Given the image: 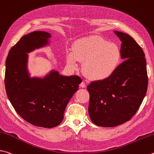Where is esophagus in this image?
I'll use <instances>...</instances> for the list:
<instances>
[{"instance_id": "esophagus-1", "label": "esophagus", "mask_w": 154, "mask_h": 154, "mask_svg": "<svg viewBox=\"0 0 154 154\" xmlns=\"http://www.w3.org/2000/svg\"><path fill=\"white\" fill-rule=\"evenodd\" d=\"M79 85H80L81 88H86V84H85V83L84 82H82V83H81Z\"/></svg>"}]
</instances>
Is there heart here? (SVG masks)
I'll return each instance as SVG.
<instances>
[{"mask_svg": "<svg viewBox=\"0 0 154 154\" xmlns=\"http://www.w3.org/2000/svg\"><path fill=\"white\" fill-rule=\"evenodd\" d=\"M78 60L83 61V71L89 79L104 81L118 68L121 50L115 44L97 36L83 38L75 43L72 52L66 54V63L72 69L79 67Z\"/></svg>", "mask_w": 154, "mask_h": 154, "instance_id": "obj_1", "label": "heart"}]
</instances>
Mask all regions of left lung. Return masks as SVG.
<instances>
[{
	"mask_svg": "<svg viewBox=\"0 0 154 154\" xmlns=\"http://www.w3.org/2000/svg\"><path fill=\"white\" fill-rule=\"evenodd\" d=\"M114 32L122 42L121 56L125 60L108 79L93 82L87 87L89 117L95 125L103 127L129 121L140 107L148 85L143 50L127 33Z\"/></svg>",
	"mask_w": 154,
	"mask_h": 154,
	"instance_id": "obj_1",
	"label": "left lung"
}]
</instances>
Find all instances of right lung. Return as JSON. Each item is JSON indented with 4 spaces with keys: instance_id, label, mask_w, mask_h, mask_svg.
Returning a JSON list of instances; mask_svg holds the SVG:
<instances>
[{
    "instance_id": "obj_1",
    "label": "right lung",
    "mask_w": 154,
    "mask_h": 154,
    "mask_svg": "<svg viewBox=\"0 0 154 154\" xmlns=\"http://www.w3.org/2000/svg\"><path fill=\"white\" fill-rule=\"evenodd\" d=\"M50 33L35 31L22 37L11 48L6 60L7 95L22 119L36 127L52 128L63 121L66 106L78 90L82 79L51 71L44 78H31L27 53L47 46Z\"/></svg>"
}]
</instances>
